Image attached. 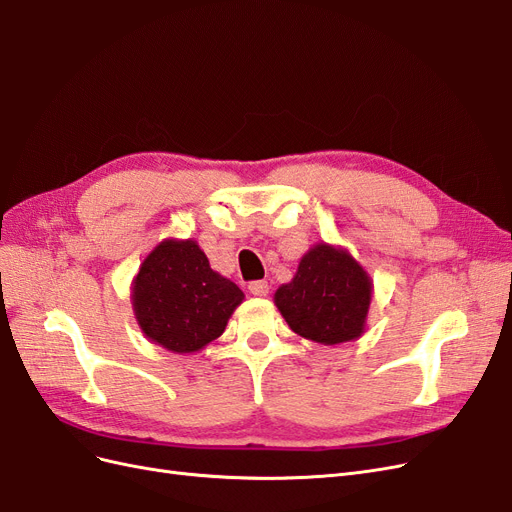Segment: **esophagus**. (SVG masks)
Returning <instances> with one entry per match:
<instances>
[{
    "instance_id": "esophagus-1",
    "label": "esophagus",
    "mask_w": 512,
    "mask_h": 512,
    "mask_svg": "<svg viewBox=\"0 0 512 512\" xmlns=\"http://www.w3.org/2000/svg\"><path fill=\"white\" fill-rule=\"evenodd\" d=\"M249 291L253 295H257V298H266V295L270 293V285L266 283V280H253V283H249Z\"/></svg>"
}]
</instances>
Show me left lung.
<instances>
[{"instance_id": "obj_1", "label": "left lung", "mask_w": 512, "mask_h": 512, "mask_svg": "<svg viewBox=\"0 0 512 512\" xmlns=\"http://www.w3.org/2000/svg\"><path fill=\"white\" fill-rule=\"evenodd\" d=\"M372 291L370 274L349 251L317 242L291 283L276 289L274 304L295 334L334 346L366 332Z\"/></svg>"}]
</instances>
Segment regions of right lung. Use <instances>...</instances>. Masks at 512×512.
<instances>
[{
	"label": "right lung",
	"mask_w": 512,
	"mask_h": 512,
	"mask_svg": "<svg viewBox=\"0 0 512 512\" xmlns=\"http://www.w3.org/2000/svg\"><path fill=\"white\" fill-rule=\"evenodd\" d=\"M244 293L214 272L193 238L161 240L131 280V306L142 334L178 355L217 340Z\"/></svg>",
	"instance_id": "add662e5"
}]
</instances>
